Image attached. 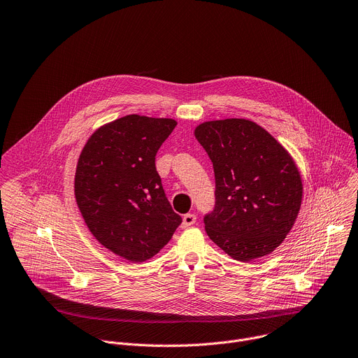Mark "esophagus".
I'll return each mask as SVG.
<instances>
[{
    "label": "esophagus",
    "mask_w": 358,
    "mask_h": 358,
    "mask_svg": "<svg viewBox=\"0 0 358 358\" xmlns=\"http://www.w3.org/2000/svg\"><path fill=\"white\" fill-rule=\"evenodd\" d=\"M195 222H196V216H195L194 213H187V215L182 216V223H181V226L185 229V227L192 226Z\"/></svg>",
    "instance_id": "obj_1"
}]
</instances>
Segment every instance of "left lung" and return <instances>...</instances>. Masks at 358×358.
Segmentation results:
<instances>
[{
    "instance_id": "8db88e82",
    "label": "left lung",
    "mask_w": 358,
    "mask_h": 358,
    "mask_svg": "<svg viewBox=\"0 0 358 358\" xmlns=\"http://www.w3.org/2000/svg\"><path fill=\"white\" fill-rule=\"evenodd\" d=\"M194 135L215 171L216 203L203 219L209 239L243 263L273 253L301 209L303 187L292 156L245 117L202 122Z\"/></svg>"
}]
</instances>
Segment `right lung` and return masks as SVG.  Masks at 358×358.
<instances>
[{"mask_svg":"<svg viewBox=\"0 0 358 358\" xmlns=\"http://www.w3.org/2000/svg\"><path fill=\"white\" fill-rule=\"evenodd\" d=\"M176 125L171 117H117L88 138L77 162L74 195L88 230L105 249L132 263L156 256L182 220L155 164Z\"/></svg>","mask_w":358,"mask_h":358,"instance_id":"obj_1","label":"right lung"}]
</instances>
